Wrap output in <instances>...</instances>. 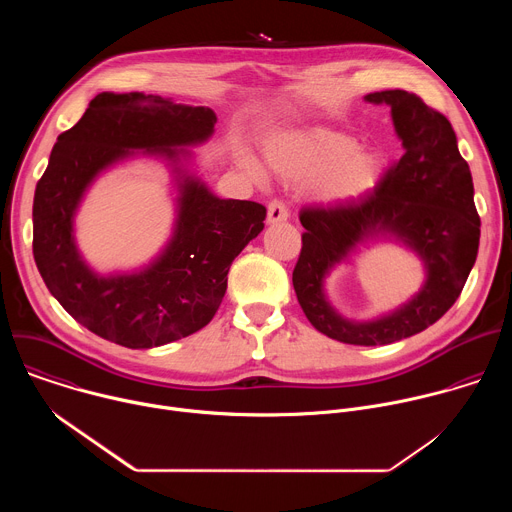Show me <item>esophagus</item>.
I'll use <instances>...</instances> for the list:
<instances>
[{
	"mask_svg": "<svg viewBox=\"0 0 512 512\" xmlns=\"http://www.w3.org/2000/svg\"><path fill=\"white\" fill-rule=\"evenodd\" d=\"M287 208L281 200H271L267 206V223L269 225H277V223H285L287 221Z\"/></svg>",
	"mask_w": 512,
	"mask_h": 512,
	"instance_id": "1",
	"label": "esophagus"
}]
</instances>
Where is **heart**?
I'll return each instance as SVG.
<instances>
[{"label":"heart","mask_w":512,"mask_h":512,"mask_svg":"<svg viewBox=\"0 0 512 512\" xmlns=\"http://www.w3.org/2000/svg\"><path fill=\"white\" fill-rule=\"evenodd\" d=\"M263 156L267 166L289 182L318 178L314 192L326 204L369 196L385 174V156L379 148H356L354 137L326 127L277 131L265 139ZM243 166L257 180L265 176L249 154L243 156Z\"/></svg>","instance_id":"heart-1"}]
</instances>
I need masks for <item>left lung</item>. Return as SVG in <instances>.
<instances>
[{
  "mask_svg": "<svg viewBox=\"0 0 512 512\" xmlns=\"http://www.w3.org/2000/svg\"><path fill=\"white\" fill-rule=\"evenodd\" d=\"M364 101L389 105L403 154L369 196L300 212L306 233L291 281L318 332L344 344L379 346L429 328L454 306L478 255L480 216L468 162L446 115L401 89L371 93ZM379 236L415 250L426 283L391 315L371 323L346 321L329 306L323 279L356 244Z\"/></svg>",
  "mask_w": 512,
  "mask_h": 512,
  "instance_id": "left-lung-1",
  "label": "left lung"
}]
</instances>
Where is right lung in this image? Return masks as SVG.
Wrapping results in <instances>:
<instances>
[{"mask_svg":"<svg viewBox=\"0 0 512 512\" xmlns=\"http://www.w3.org/2000/svg\"><path fill=\"white\" fill-rule=\"evenodd\" d=\"M208 107L158 95L101 93L60 133L34 194V261L60 306L97 336L154 348L204 328L221 306L235 257L263 231L265 206L214 196L184 162L186 145L214 133ZM135 151L164 157L179 186L175 235L156 262L133 274L99 276L74 243V214L92 180Z\"/></svg>","mask_w":512,"mask_h":512,"instance_id":"right-lung-1","label":"right lung"}]
</instances>
